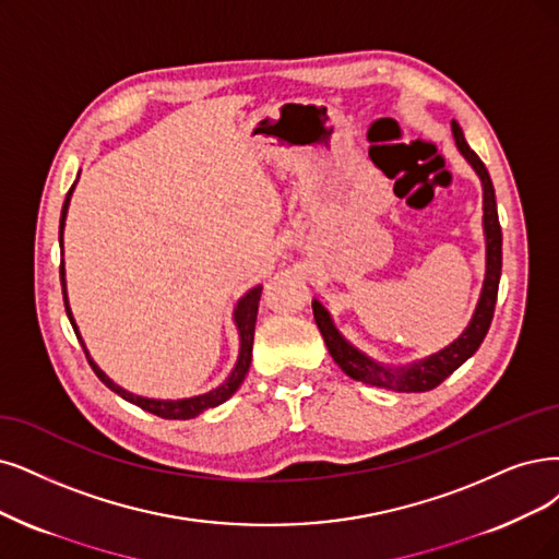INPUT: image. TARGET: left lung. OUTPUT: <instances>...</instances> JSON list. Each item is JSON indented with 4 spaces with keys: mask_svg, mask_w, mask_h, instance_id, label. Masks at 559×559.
Returning <instances> with one entry per match:
<instances>
[{
    "mask_svg": "<svg viewBox=\"0 0 559 559\" xmlns=\"http://www.w3.org/2000/svg\"><path fill=\"white\" fill-rule=\"evenodd\" d=\"M451 129H453V138H456L461 154L469 160V165L477 170V175L481 177V183H484L486 281H484L479 306H477V311H474L469 326L461 334V338H456L449 347H444L442 353L432 355L424 361L412 364L407 368L394 370V368H384L376 361H370L366 355L359 353V349L349 345L336 332V326L322 308V304L313 301V316H316L320 334L329 347V355L334 357V361L353 380L382 386V389H391V391H405V394H419V391L436 389L453 373V370H456L461 364H465L474 353H477L479 345L484 343V338L488 334V329H490L495 304H498L500 276H502V227H500V218H498V202H495V189H492V181H490L486 165L477 154L469 150V144L465 142V135H463V129L459 127V121H453Z\"/></svg>",
    "mask_w": 559,
    "mask_h": 559,
    "instance_id": "1",
    "label": "left lung"
}]
</instances>
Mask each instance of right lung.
<instances>
[{"label": "right lung", "mask_w": 559, "mask_h": 559, "mask_svg": "<svg viewBox=\"0 0 559 559\" xmlns=\"http://www.w3.org/2000/svg\"><path fill=\"white\" fill-rule=\"evenodd\" d=\"M75 186V183H73ZM73 186L71 191L67 193V200H64V206H61V218H59V246H61V233H64V218H67V210H69V200H71V193H73ZM59 276H61V295H64V306H67V316L73 324V332L82 345V338L78 334V326L73 322V316H71V308H69V299H67V283H64V262H61L59 266ZM260 295H262V287H253L251 293H248L246 297L239 299L237 304V311H235V322L239 326V338H241V353H239V361L235 366V370L230 373V378H227L218 389L210 391V394H202V396H195V399H183V401H154V399H142V396H135L131 394V391L117 386L103 370L92 361V357L87 355V347L82 345V349H85L87 355V361L92 366V370L96 373V378L106 384L108 389H112L115 394H119L123 401H129L142 409L152 412V415L160 417V419H193L198 417L200 412L210 409V407H216L221 403H225L227 399H230L235 391L239 389V384L243 382L246 373H248V366H251V357H253V336H255V320H258V306H260Z\"/></svg>", "instance_id": "obj_1"}]
</instances>
